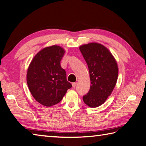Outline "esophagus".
Listing matches in <instances>:
<instances>
[{
  "instance_id": "obj_1",
  "label": "esophagus",
  "mask_w": 146,
  "mask_h": 146,
  "mask_svg": "<svg viewBox=\"0 0 146 146\" xmlns=\"http://www.w3.org/2000/svg\"><path fill=\"white\" fill-rule=\"evenodd\" d=\"M76 85H77V82H73L72 84V86L73 88H75L76 86Z\"/></svg>"
}]
</instances>
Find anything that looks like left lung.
Listing matches in <instances>:
<instances>
[{"instance_id":"left-lung-1","label":"left lung","mask_w":146,"mask_h":146,"mask_svg":"<svg viewBox=\"0 0 146 146\" xmlns=\"http://www.w3.org/2000/svg\"><path fill=\"white\" fill-rule=\"evenodd\" d=\"M88 64L91 87L83 96L84 103L96 108L106 102L117 84L118 67L117 60L110 50L102 44L93 42L79 46Z\"/></svg>"}]
</instances>
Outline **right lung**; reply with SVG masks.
I'll list each match as a JSON object with an SVG mask.
<instances>
[{
    "mask_svg": "<svg viewBox=\"0 0 146 146\" xmlns=\"http://www.w3.org/2000/svg\"><path fill=\"white\" fill-rule=\"evenodd\" d=\"M65 52L60 46H46L35 55L29 65L26 74L28 88L36 101L44 106L58 103L72 87L60 65Z\"/></svg>",
    "mask_w": 146,
    "mask_h": 146,
    "instance_id": "obj_1",
    "label": "right lung"
}]
</instances>
